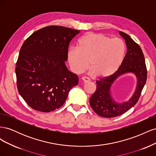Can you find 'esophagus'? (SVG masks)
<instances>
[{
  "label": "esophagus",
  "mask_w": 156,
  "mask_h": 156,
  "mask_svg": "<svg viewBox=\"0 0 156 156\" xmlns=\"http://www.w3.org/2000/svg\"><path fill=\"white\" fill-rule=\"evenodd\" d=\"M81 79H82V81H83V83H88V82L90 81V79H89V78H88V77H83Z\"/></svg>",
  "instance_id": "obj_1"
}]
</instances>
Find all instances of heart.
<instances>
[{"label":"heart","mask_w":156,"mask_h":156,"mask_svg":"<svg viewBox=\"0 0 156 156\" xmlns=\"http://www.w3.org/2000/svg\"><path fill=\"white\" fill-rule=\"evenodd\" d=\"M126 53V44L119 37L111 38L101 33L92 32L79 39L77 48H72L68 50L67 57L74 73L84 72L90 64L92 75L107 77L119 69Z\"/></svg>","instance_id":"obj_1"}]
</instances>
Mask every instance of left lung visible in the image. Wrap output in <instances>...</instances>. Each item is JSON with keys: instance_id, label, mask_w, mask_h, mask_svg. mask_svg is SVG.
<instances>
[{"instance_id": "left-lung-1", "label": "left lung", "mask_w": 156, "mask_h": 156, "mask_svg": "<svg viewBox=\"0 0 156 156\" xmlns=\"http://www.w3.org/2000/svg\"><path fill=\"white\" fill-rule=\"evenodd\" d=\"M120 34L125 40L127 49L123 62L114 74L96 81V90L90 99V105L94 111L99 116L105 118L120 116L133 107L137 103L147 79V69L142 49L128 34L122 31H120ZM127 72L136 75L138 85L133 97L127 102L120 105L112 99L110 88L116 78Z\"/></svg>"}]
</instances>
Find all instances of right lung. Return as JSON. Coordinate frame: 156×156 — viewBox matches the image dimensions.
I'll return each mask as SVG.
<instances>
[{
	"label": "right lung",
	"mask_w": 156,
	"mask_h": 156,
	"mask_svg": "<svg viewBox=\"0 0 156 156\" xmlns=\"http://www.w3.org/2000/svg\"><path fill=\"white\" fill-rule=\"evenodd\" d=\"M79 30L48 26L24 41L16 62L18 92L36 111L49 112L62 106L78 77L67 69L65 61L71 40Z\"/></svg>",
	"instance_id": "obj_1"
}]
</instances>
